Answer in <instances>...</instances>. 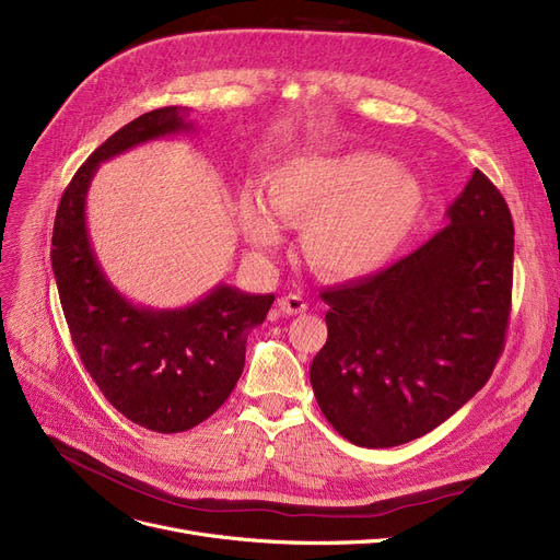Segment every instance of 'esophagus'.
<instances>
[{"label":"esophagus","mask_w":560,"mask_h":560,"mask_svg":"<svg viewBox=\"0 0 560 560\" xmlns=\"http://www.w3.org/2000/svg\"><path fill=\"white\" fill-rule=\"evenodd\" d=\"M308 308L306 300L302 295H295V293H288L279 300V311L283 315H298V313H304Z\"/></svg>","instance_id":"1"}]
</instances>
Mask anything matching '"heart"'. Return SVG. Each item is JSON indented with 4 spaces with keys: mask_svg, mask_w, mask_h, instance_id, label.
<instances>
[{
    "mask_svg": "<svg viewBox=\"0 0 560 560\" xmlns=\"http://www.w3.org/2000/svg\"><path fill=\"white\" fill-rule=\"evenodd\" d=\"M267 203L272 212L254 194L237 201L240 229L254 249L283 240L279 215L304 226V249L318 270L348 279L398 258L423 220L425 187L375 151L300 155L267 174Z\"/></svg>",
    "mask_w": 560,
    "mask_h": 560,
    "instance_id": "1",
    "label": "heart"
}]
</instances>
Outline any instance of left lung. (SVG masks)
Instances as JSON below:
<instances>
[{
	"label": "left lung",
	"instance_id": "8db88e82",
	"mask_svg": "<svg viewBox=\"0 0 560 560\" xmlns=\"http://www.w3.org/2000/svg\"><path fill=\"white\" fill-rule=\"evenodd\" d=\"M448 226L386 270L323 293L327 343L311 363L325 419L366 448L434 430L490 380L513 298L515 229L474 172Z\"/></svg>",
	"mask_w": 560,
	"mask_h": 560
}]
</instances>
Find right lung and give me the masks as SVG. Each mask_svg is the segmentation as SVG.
<instances>
[{"mask_svg":"<svg viewBox=\"0 0 560 560\" xmlns=\"http://www.w3.org/2000/svg\"><path fill=\"white\" fill-rule=\"evenodd\" d=\"M185 109L141 114L95 149L68 183L52 231V270L72 343L103 396L132 423L172 434L224 405L245 369L247 336L275 295L220 283L176 311L130 304L103 275L86 233V191L101 162L137 143L189 132Z\"/></svg>","mask_w":560,"mask_h":560,"instance_id":"right-lung-1","label":"right lung"}]
</instances>
